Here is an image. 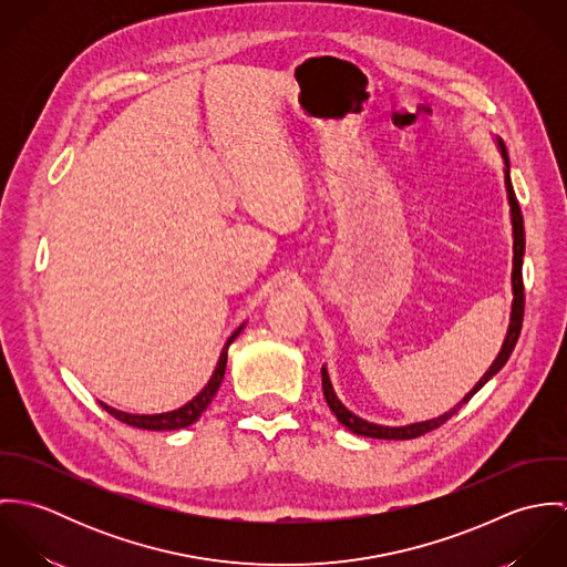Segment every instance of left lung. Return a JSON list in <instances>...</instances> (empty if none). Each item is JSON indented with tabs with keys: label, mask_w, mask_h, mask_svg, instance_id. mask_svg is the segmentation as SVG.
Segmentation results:
<instances>
[{
	"label": "left lung",
	"mask_w": 567,
	"mask_h": 567,
	"mask_svg": "<svg viewBox=\"0 0 567 567\" xmlns=\"http://www.w3.org/2000/svg\"><path fill=\"white\" fill-rule=\"evenodd\" d=\"M497 146H499V153H502V159H504V183H506V196H508V205H511V223H513V275H511V281H513V306H511V323H508V331H506V338L502 342V349L497 353V358L493 360V364L488 367L483 380L463 398L461 404L454 405L450 412L436 416V419H430V421H421V423H410V425H402V427H389V425H378V423H369L360 416H355L349 408H344L342 402L336 398L333 389H331V382H329V375H327V369H321V375H323V395L327 400L329 410L336 414V419L347 427L351 430L353 434H360V436H371V439H395V441H405V439H416L425 432H432L436 430L439 425H443L447 419H452L461 405L467 404L486 382L506 364V360L511 358L515 344H517V338H519V331H522V321H524V279H522V264H524V248H526V238H524V218H522V209H519V203L515 198V192H513V183H511V163H508V155H506V146L502 140H497Z\"/></svg>",
	"instance_id": "left-lung-1"
}]
</instances>
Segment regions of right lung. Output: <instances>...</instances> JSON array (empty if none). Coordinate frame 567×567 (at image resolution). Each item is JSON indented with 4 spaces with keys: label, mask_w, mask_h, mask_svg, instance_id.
<instances>
[{
    "label": "right lung",
    "mask_w": 567,
    "mask_h": 567,
    "mask_svg": "<svg viewBox=\"0 0 567 567\" xmlns=\"http://www.w3.org/2000/svg\"><path fill=\"white\" fill-rule=\"evenodd\" d=\"M243 329L244 324H240V327L229 336V340H227V344H225V349H223V353H220V360H218V364H216V371H214L212 380L205 384V389H203L192 402H187V404L181 405V408H176V410L162 412V414H131V412H122V410L102 404V402H100V404H102V408H104L109 414H113L115 419H120L122 423L133 425V427H142V430H178V427L192 425V423L203 414V410L212 404L216 391L220 389L223 378H225V369H227V349H229V344L240 336Z\"/></svg>",
    "instance_id": "obj_1"
}]
</instances>
